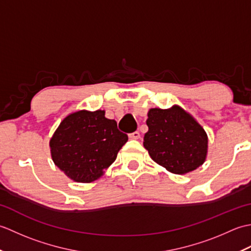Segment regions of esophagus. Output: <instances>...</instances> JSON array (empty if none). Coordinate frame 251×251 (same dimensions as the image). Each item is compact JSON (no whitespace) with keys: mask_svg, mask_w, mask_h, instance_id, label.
I'll list each match as a JSON object with an SVG mask.
<instances>
[{"mask_svg":"<svg viewBox=\"0 0 251 251\" xmlns=\"http://www.w3.org/2000/svg\"><path fill=\"white\" fill-rule=\"evenodd\" d=\"M129 136V138L130 139H139L140 138V134H139V131H134V132H131V134H129L128 135Z\"/></svg>","mask_w":251,"mask_h":251,"instance_id":"34e87169","label":"esophagus"}]
</instances>
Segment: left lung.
I'll list each match as a JSON object with an SVG mask.
<instances>
[{"mask_svg": "<svg viewBox=\"0 0 251 251\" xmlns=\"http://www.w3.org/2000/svg\"><path fill=\"white\" fill-rule=\"evenodd\" d=\"M147 125L149 130L143 138V147L153 161L168 172L185 175L205 163L208 136L200 123L181 106L150 109Z\"/></svg>", "mask_w": 251, "mask_h": 251, "instance_id": "obj_1", "label": "left lung"}]
</instances>
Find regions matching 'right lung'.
Wrapping results in <instances>:
<instances>
[{"mask_svg":"<svg viewBox=\"0 0 251 251\" xmlns=\"http://www.w3.org/2000/svg\"><path fill=\"white\" fill-rule=\"evenodd\" d=\"M104 114V110L72 112L50 138L52 162L75 182L90 183L102 177L128 140Z\"/></svg>","mask_w":251,"mask_h":251,"instance_id":"add662e5","label":"right lung"}]
</instances>
